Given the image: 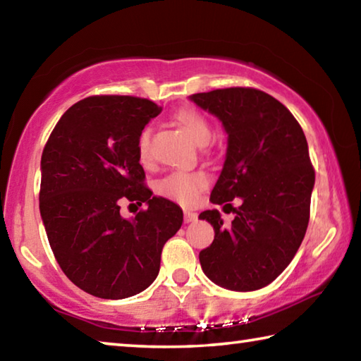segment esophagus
<instances>
[{
  "label": "esophagus",
  "mask_w": 361,
  "mask_h": 361,
  "mask_svg": "<svg viewBox=\"0 0 361 361\" xmlns=\"http://www.w3.org/2000/svg\"><path fill=\"white\" fill-rule=\"evenodd\" d=\"M197 219V213H194L191 210H185V223H192Z\"/></svg>",
  "instance_id": "1"
}]
</instances>
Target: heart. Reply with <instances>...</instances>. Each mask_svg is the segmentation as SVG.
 Segmentation results:
<instances>
[{
  "label": "heart",
  "mask_w": 361,
  "mask_h": 361,
  "mask_svg": "<svg viewBox=\"0 0 361 361\" xmlns=\"http://www.w3.org/2000/svg\"><path fill=\"white\" fill-rule=\"evenodd\" d=\"M175 124L185 130L195 143L204 145L210 138V124L204 114L194 108H183L173 114ZM138 157L143 164H148L151 159L149 152V130L140 132L137 142ZM210 176L204 170H176L159 181V192L166 197L175 200L181 205H192L199 199L200 192L209 188Z\"/></svg>",
  "instance_id": "b5f03b06"
}]
</instances>
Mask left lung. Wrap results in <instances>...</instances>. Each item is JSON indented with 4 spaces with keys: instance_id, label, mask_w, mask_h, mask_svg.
Instances as JSON below:
<instances>
[{
    "instance_id": "left-lung-1",
    "label": "left lung",
    "mask_w": 361,
    "mask_h": 361,
    "mask_svg": "<svg viewBox=\"0 0 361 361\" xmlns=\"http://www.w3.org/2000/svg\"><path fill=\"white\" fill-rule=\"evenodd\" d=\"M191 100L228 133L210 200L224 207L234 197L243 200L228 228L218 210L199 215L215 229L212 245L199 253L200 266L223 288L259 290L285 271L307 229L315 183L307 140L288 108L262 90L216 89Z\"/></svg>"
}]
</instances>
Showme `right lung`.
<instances>
[{
	"label": "right lung",
	"mask_w": 361,
	"mask_h": 361,
	"mask_svg": "<svg viewBox=\"0 0 361 361\" xmlns=\"http://www.w3.org/2000/svg\"><path fill=\"white\" fill-rule=\"evenodd\" d=\"M161 113L130 95H94L66 109L41 156L39 212L65 276L89 295L124 299L154 282L166 242L181 228L176 204L152 197L137 142ZM124 200L149 205L120 216Z\"/></svg>",
	"instance_id": "1"
}]
</instances>
